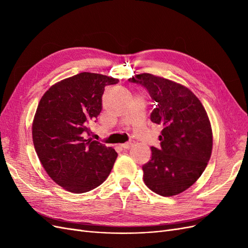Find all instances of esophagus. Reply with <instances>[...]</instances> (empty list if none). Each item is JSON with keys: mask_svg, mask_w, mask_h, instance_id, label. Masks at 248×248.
<instances>
[{"mask_svg": "<svg viewBox=\"0 0 248 248\" xmlns=\"http://www.w3.org/2000/svg\"><path fill=\"white\" fill-rule=\"evenodd\" d=\"M133 144H134L133 140H129V141L125 142V144H122L121 147H122L123 149H130V148L133 146Z\"/></svg>", "mask_w": 248, "mask_h": 248, "instance_id": "esophagus-1", "label": "esophagus"}]
</instances>
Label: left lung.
Returning a JSON list of instances; mask_svg holds the SVG:
<instances>
[{
  "instance_id": "left-lung-1",
  "label": "left lung",
  "mask_w": 248,
  "mask_h": 248,
  "mask_svg": "<svg viewBox=\"0 0 248 248\" xmlns=\"http://www.w3.org/2000/svg\"><path fill=\"white\" fill-rule=\"evenodd\" d=\"M129 81L148 90L156 102L151 121L163 126L160 148H151L142 179L159 196H177L197 182L211 157L213 133L207 111L188 88L176 81L150 73Z\"/></svg>"
}]
</instances>
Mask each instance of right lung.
Instances as JSON below:
<instances>
[{"mask_svg":"<svg viewBox=\"0 0 248 248\" xmlns=\"http://www.w3.org/2000/svg\"><path fill=\"white\" fill-rule=\"evenodd\" d=\"M118 81L81 72L56 82L41 97L32 124L35 151L52 181L67 191L96 188L114 167L115 149L86 139L85 132L100 114L104 88Z\"/></svg>","mask_w":248,"mask_h":248,"instance_id":"right-lung-1","label":"right lung"}]
</instances>
